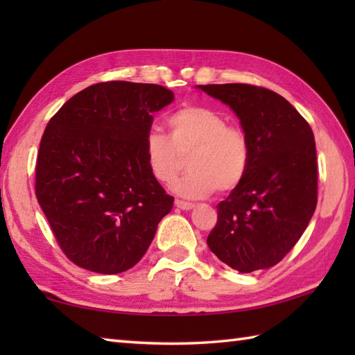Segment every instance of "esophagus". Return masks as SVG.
Returning <instances> with one entry per match:
<instances>
[{
    "label": "esophagus",
    "mask_w": 355,
    "mask_h": 355,
    "mask_svg": "<svg viewBox=\"0 0 355 355\" xmlns=\"http://www.w3.org/2000/svg\"><path fill=\"white\" fill-rule=\"evenodd\" d=\"M175 206H177L178 209H182V210H191V209H193L192 202L182 201V200H175Z\"/></svg>",
    "instance_id": "obj_1"
}]
</instances>
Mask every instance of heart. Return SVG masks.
<instances>
[{
    "label": "heart",
    "mask_w": 355,
    "mask_h": 355,
    "mask_svg": "<svg viewBox=\"0 0 355 355\" xmlns=\"http://www.w3.org/2000/svg\"><path fill=\"white\" fill-rule=\"evenodd\" d=\"M169 137L150 131L145 137V157L150 173L169 183L187 157L189 172L172 184L186 198L230 192L243 183L250 164V143L243 130L227 125L221 112L206 107H186L168 119Z\"/></svg>",
    "instance_id": "1"
}]
</instances>
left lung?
I'll use <instances>...</instances> for the list:
<instances>
[{
    "mask_svg": "<svg viewBox=\"0 0 355 355\" xmlns=\"http://www.w3.org/2000/svg\"><path fill=\"white\" fill-rule=\"evenodd\" d=\"M235 112L250 164L220 205L207 245L239 273L273 267L296 245L318 205L314 134L282 96L247 84L198 85Z\"/></svg>",
    "mask_w": 355,
    "mask_h": 355,
    "instance_id": "8db88e82",
    "label": "left lung"
}]
</instances>
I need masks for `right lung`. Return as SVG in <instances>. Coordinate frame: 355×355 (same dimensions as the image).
<instances>
[{"label":"right lung","instance_id":"add662e5","mask_svg":"<svg viewBox=\"0 0 355 355\" xmlns=\"http://www.w3.org/2000/svg\"><path fill=\"white\" fill-rule=\"evenodd\" d=\"M171 89L112 80L82 89L45 128L36 198L67 258L102 275L137 263L173 206L150 173L145 137Z\"/></svg>","mask_w":355,"mask_h":355}]
</instances>
